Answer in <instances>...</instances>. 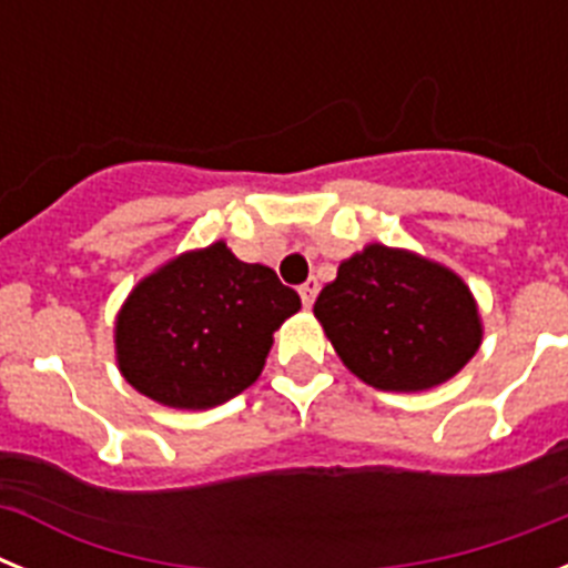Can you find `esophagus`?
Masks as SVG:
<instances>
[{"label": "esophagus", "instance_id": "obj_1", "mask_svg": "<svg viewBox=\"0 0 568 568\" xmlns=\"http://www.w3.org/2000/svg\"><path fill=\"white\" fill-rule=\"evenodd\" d=\"M298 295H301V301H304V307H307V310L313 307L315 295H318V281H315V278L304 281V284L298 287Z\"/></svg>", "mask_w": 568, "mask_h": 568}]
</instances>
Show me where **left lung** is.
<instances>
[{"instance_id":"1","label":"left lung","mask_w":568,"mask_h":568,"mask_svg":"<svg viewBox=\"0 0 568 568\" xmlns=\"http://www.w3.org/2000/svg\"><path fill=\"white\" fill-rule=\"evenodd\" d=\"M313 313L346 369L384 393L444 384L484 338L478 304L453 270L384 244L341 261Z\"/></svg>"}]
</instances>
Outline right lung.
Returning <instances> with one entry per match:
<instances>
[{
  "label": "right lung",
  "mask_w": 568,
  "mask_h": 568,
  "mask_svg": "<svg viewBox=\"0 0 568 568\" xmlns=\"http://www.w3.org/2000/svg\"><path fill=\"white\" fill-rule=\"evenodd\" d=\"M298 310V293L273 270L215 241L135 284L115 318V361L148 398L210 409L255 384L273 333Z\"/></svg>",
  "instance_id": "add662e5"
}]
</instances>
